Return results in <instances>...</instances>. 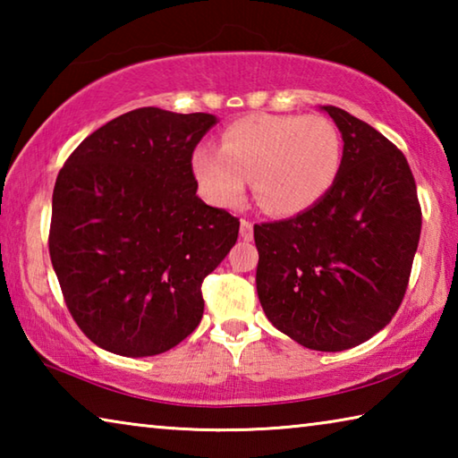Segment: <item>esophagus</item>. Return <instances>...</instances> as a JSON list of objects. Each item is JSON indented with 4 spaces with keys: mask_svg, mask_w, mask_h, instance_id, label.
I'll list each match as a JSON object with an SVG mask.
<instances>
[{
    "mask_svg": "<svg viewBox=\"0 0 458 458\" xmlns=\"http://www.w3.org/2000/svg\"><path fill=\"white\" fill-rule=\"evenodd\" d=\"M240 236H242V240H252L254 224L250 220H246V218L240 220Z\"/></svg>",
    "mask_w": 458,
    "mask_h": 458,
    "instance_id": "esophagus-1",
    "label": "esophagus"
}]
</instances>
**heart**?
Segmentation results:
<instances>
[{"mask_svg":"<svg viewBox=\"0 0 458 458\" xmlns=\"http://www.w3.org/2000/svg\"><path fill=\"white\" fill-rule=\"evenodd\" d=\"M344 143L329 119L303 114H250L222 131L220 147L201 145L191 172L204 196L236 206L246 177L262 210L294 216L311 210L335 185Z\"/></svg>","mask_w":458,"mask_h":458,"instance_id":"1","label":"heart"}]
</instances>
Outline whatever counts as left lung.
<instances>
[{"mask_svg":"<svg viewBox=\"0 0 458 458\" xmlns=\"http://www.w3.org/2000/svg\"><path fill=\"white\" fill-rule=\"evenodd\" d=\"M339 177L319 204L254 226L257 291L268 321L317 352H344L384 329L402 305L422 210L396 145L337 106Z\"/></svg>","mask_w":458,"mask_h":458,"instance_id":"8db88e82","label":"left lung"}]
</instances>
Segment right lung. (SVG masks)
I'll use <instances>...</instances> for the list:
<instances>
[{"label": "right lung", "mask_w": 458, "mask_h": 458, "mask_svg": "<svg viewBox=\"0 0 458 458\" xmlns=\"http://www.w3.org/2000/svg\"><path fill=\"white\" fill-rule=\"evenodd\" d=\"M214 125L208 113L135 108L90 133L60 169L52 267L72 319L106 352L164 353L201 321V283L240 228L196 196L191 155Z\"/></svg>", "instance_id": "1"}]
</instances>
